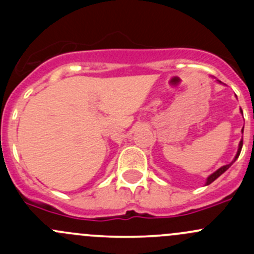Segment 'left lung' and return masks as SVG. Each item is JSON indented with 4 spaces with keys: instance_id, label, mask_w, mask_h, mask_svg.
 I'll return each instance as SVG.
<instances>
[{
    "instance_id": "left-lung-1",
    "label": "left lung",
    "mask_w": 254,
    "mask_h": 254,
    "mask_svg": "<svg viewBox=\"0 0 254 254\" xmlns=\"http://www.w3.org/2000/svg\"><path fill=\"white\" fill-rule=\"evenodd\" d=\"M219 82H221V81H219ZM241 113H242V111H241ZM242 134H243V129H242ZM242 145H243V139L241 140V141H240V145H238V150H237V153H236V156H235V160L232 161L231 163H229V165H226V166H222L221 168H219V170H217V171H215V172L212 173V175H210L209 177H207V179H206V183H205L206 186H209L210 183H212V182H214L215 179H216V178H219V177L221 176L222 173L225 172V171H227V170H229L230 167H231V165H232V163H234L235 161H236L237 158H238V156H240V153H241V150H242Z\"/></svg>"
}]
</instances>
